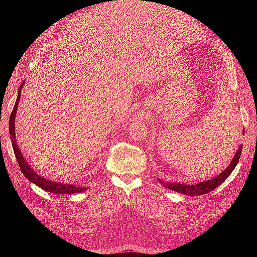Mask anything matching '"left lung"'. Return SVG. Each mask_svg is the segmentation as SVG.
<instances>
[{
  "mask_svg": "<svg viewBox=\"0 0 257 257\" xmlns=\"http://www.w3.org/2000/svg\"><path fill=\"white\" fill-rule=\"evenodd\" d=\"M243 133H244V128H243ZM241 151H242V146H239V149L237 150L235 157L232 158L230 164L227 166V168L224 170L223 173H221L219 176H216L214 178H212L211 180H207L204 182L197 183L195 185H188V184H183V183H178V182H168L165 183L164 181H162L160 179V182L165 186V188L175 191V192H179L181 194H185V195L189 196H194V195H204V194H207L209 192H211L212 190H214L215 188H217L220 184H222L225 180H226L227 177L231 174L232 170L236 167L237 163L240 159L241 155Z\"/></svg>",
  "mask_w": 257,
  "mask_h": 257,
  "instance_id": "obj_1",
  "label": "left lung"
}]
</instances>
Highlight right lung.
Listing matches in <instances>:
<instances>
[{
    "label": "right lung",
    "instance_id": "1",
    "mask_svg": "<svg viewBox=\"0 0 257 257\" xmlns=\"http://www.w3.org/2000/svg\"><path fill=\"white\" fill-rule=\"evenodd\" d=\"M23 84H25V81L20 84L16 103H15L14 109L12 111L11 118H10V135H11V139H12L13 149H14L15 155H16V159H17V162H18L22 174L26 176V178L29 181L36 184L37 186H40V188H42L43 190L53 193V194H74V193L83 192L85 190V188H82V186H76L73 184H63L60 182L50 181V180H47V179L43 178L42 176L36 174L34 172V169L31 168V165H29V163L27 162L25 157H23V154L16 143V133H15V118H16L17 108L19 105V99L21 96V90H22Z\"/></svg>",
    "mask_w": 257,
    "mask_h": 257
}]
</instances>
